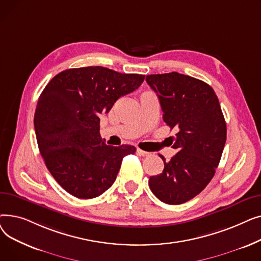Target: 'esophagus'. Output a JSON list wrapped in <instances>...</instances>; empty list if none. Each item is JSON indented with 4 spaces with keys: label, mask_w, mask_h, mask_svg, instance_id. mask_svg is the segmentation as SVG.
<instances>
[{
    "label": "esophagus",
    "mask_w": 261,
    "mask_h": 261,
    "mask_svg": "<svg viewBox=\"0 0 261 261\" xmlns=\"http://www.w3.org/2000/svg\"><path fill=\"white\" fill-rule=\"evenodd\" d=\"M136 152H138L139 155H142V156H149L150 154H151L150 152L145 151V150H142V149H140V148L136 149Z\"/></svg>",
    "instance_id": "esophagus-1"
}]
</instances>
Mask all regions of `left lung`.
Masks as SVG:
<instances>
[{"label":"left lung","mask_w":261,"mask_h":261,"mask_svg":"<svg viewBox=\"0 0 261 261\" xmlns=\"http://www.w3.org/2000/svg\"><path fill=\"white\" fill-rule=\"evenodd\" d=\"M147 84L158 95L163 119L176 134L177 153L164 170L150 176L149 187L166 204L195 198L215 175L226 142V123L213 88L206 82L176 72L148 75Z\"/></svg>","instance_id":"obj_1"}]
</instances>
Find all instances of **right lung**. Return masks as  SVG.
<instances>
[{"instance_id": "right-lung-1", "label": "right lung", "mask_w": 261, "mask_h": 261, "mask_svg": "<svg viewBox=\"0 0 261 261\" xmlns=\"http://www.w3.org/2000/svg\"><path fill=\"white\" fill-rule=\"evenodd\" d=\"M145 75L102 66L70 68L41 93L34 118L40 153L58 184L79 199L100 196L112 186L122 158L134 146H109L101 139V114L143 84Z\"/></svg>"}]
</instances>
